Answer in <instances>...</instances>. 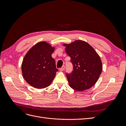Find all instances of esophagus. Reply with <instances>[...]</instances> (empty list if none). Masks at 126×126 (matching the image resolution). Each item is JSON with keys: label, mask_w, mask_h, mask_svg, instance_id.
Segmentation results:
<instances>
[{"label": "esophagus", "mask_w": 126, "mask_h": 126, "mask_svg": "<svg viewBox=\"0 0 126 126\" xmlns=\"http://www.w3.org/2000/svg\"><path fill=\"white\" fill-rule=\"evenodd\" d=\"M64 66H63V67H62V68H60L59 70H60V71H63L64 70Z\"/></svg>", "instance_id": "obj_1"}]
</instances>
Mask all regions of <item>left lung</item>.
I'll use <instances>...</instances> for the list:
<instances>
[{
	"mask_svg": "<svg viewBox=\"0 0 126 126\" xmlns=\"http://www.w3.org/2000/svg\"><path fill=\"white\" fill-rule=\"evenodd\" d=\"M63 45L66 47V52L73 65L72 73L66 75L69 86L78 91L90 88L98 81L101 73L100 57L85 41L77 40Z\"/></svg>",
	"mask_w": 126,
	"mask_h": 126,
	"instance_id": "obj_1",
	"label": "left lung"
}]
</instances>
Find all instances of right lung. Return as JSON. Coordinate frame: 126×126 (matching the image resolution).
Instances as JSON below:
<instances>
[{
	"instance_id": "add662e5",
	"label": "right lung",
	"mask_w": 126,
	"mask_h": 126,
	"mask_svg": "<svg viewBox=\"0 0 126 126\" xmlns=\"http://www.w3.org/2000/svg\"><path fill=\"white\" fill-rule=\"evenodd\" d=\"M55 47L46 41H40L27 52L21 64L22 75L29 85L36 89L50 86L55 77V61L51 55Z\"/></svg>"
}]
</instances>
